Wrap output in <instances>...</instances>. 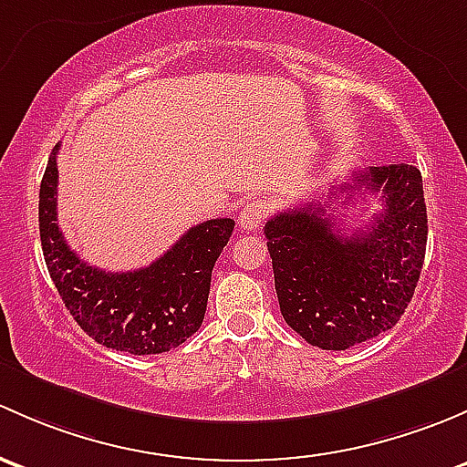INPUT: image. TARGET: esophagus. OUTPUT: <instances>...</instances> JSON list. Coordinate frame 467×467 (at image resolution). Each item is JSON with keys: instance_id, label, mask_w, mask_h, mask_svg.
I'll list each match as a JSON object with an SVG mask.
<instances>
[{"instance_id": "esophagus-1", "label": "esophagus", "mask_w": 467, "mask_h": 467, "mask_svg": "<svg viewBox=\"0 0 467 467\" xmlns=\"http://www.w3.org/2000/svg\"><path fill=\"white\" fill-rule=\"evenodd\" d=\"M269 215V204L265 200H252L240 209L238 213V227L240 232H254L261 227Z\"/></svg>"}]
</instances>
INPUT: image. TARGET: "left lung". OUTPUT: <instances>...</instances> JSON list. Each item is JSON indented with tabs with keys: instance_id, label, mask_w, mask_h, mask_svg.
Wrapping results in <instances>:
<instances>
[{
	"instance_id": "left-lung-1",
	"label": "left lung",
	"mask_w": 467,
	"mask_h": 467,
	"mask_svg": "<svg viewBox=\"0 0 467 467\" xmlns=\"http://www.w3.org/2000/svg\"><path fill=\"white\" fill-rule=\"evenodd\" d=\"M346 195L379 193L382 209L359 235L335 234L326 206L281 211L267 220L274 285L285 324L307 344L346 350L393 328L410 306L427 244V209L420 171L410 163L368 166ZM355 198L346 202L355 204Z\"/></svg>"
}]
</instances>
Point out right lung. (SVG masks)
I'll list each match as a JSON object with an SVG mask.
<instances>
[{"label": "right lung", "mask_w": 467, "mask_h": 467, "mask_svg": "<svg viewBox=\"0 0 467 467\" xmlns=\"http://www.w3.org/2000/svg\"><path fill=\"white\" fill-rule=\"evenodd\" d=\"M40 184V240L47 269L76 324L108 348L157 355L177 348L202 326L211 272L234 232L232 218L191 227L163 256L134 272H103L80 261L57 227V163Z\"/></svg>", "instance_id": "right-lung-1"}]
</instances>
